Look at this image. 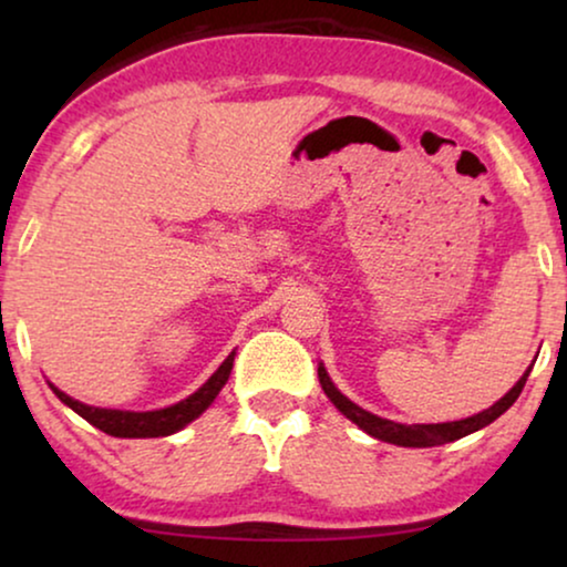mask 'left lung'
<instances>
[{"label": "left lung", "instance_id": "8db88e82", "mask_svg": "<svg viewBox=\"0 0 567 567\" xmlns=\"http://www.w3.org/2000/svg\"><path fill=\"white\" fill-rule=\"evenodd\" d=\"M529 371L532 369H526V374L518 379L514 386H511V392L506 394V398H501L493 408L483 410V413L464 417V421L429 423V425H425V423L423 425H402V423L386 421V417L371 415L369 410L359 408L355 402L348 400L346 394L338 392V386L330 382V377H328V371H324V367L317 369V377H320L322 390L332 400V405H336L340 413L348 417V421H353L355 425H359V429L367 431L369 436H374L379 441H390V444H398V446H441V444H449V441L467 436V433H475L480 429H485L487 423H493L495 417H501L503 413H506V410L518 400V394H522Z\"/></svg>", "mask_w": 567, "mask_h": 567}]
</instances>
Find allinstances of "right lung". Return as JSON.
I'll use <instances>...</instances> for the list:
<instances>
[{
	"label": "right lung",
	"mask_w": 567,
	"mask_h": 567,
	"mask_svg": "<svg viewBox=\"0 0 567 567\" xmlns=\"http://www.w3.org/2000/svg\"><path fill=\"white\" fill-rule=\"evenodd\" d=\"M231 363H235V353H229L219 369L214 371L212 379L200 386L198 392H193L190 398H185L177 405H169L165 410H152V413H126V410H105V408H90L82 405L64 394L56 386L51 384V390L56 392V398L74 410L76 415H82L84 421L95 425L107 436H118V439H157V436H169V433L181 431L183 425H188L190 421L204 413V410L212 405L216 394L224 384H227Z\"/></svg>",
	"instance_id": "1"
}]
</instances>
